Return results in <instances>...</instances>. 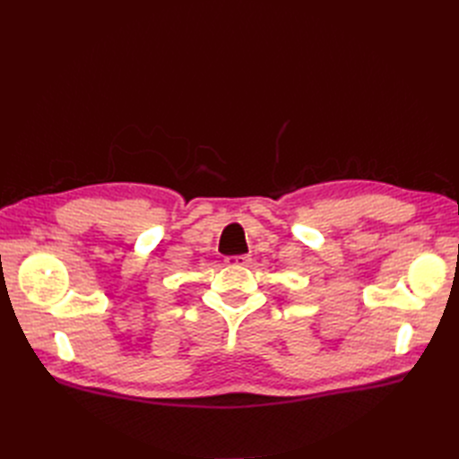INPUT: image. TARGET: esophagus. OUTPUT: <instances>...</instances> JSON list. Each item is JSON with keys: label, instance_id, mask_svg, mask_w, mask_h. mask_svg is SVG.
<instances>
[{"label": "esophagus", "instance_id": "obj_1", "mask_svg": "<svg viewBox=\"0 0 459 459\" xmlns=\"http://www.w3.org/2000/svg\"><path fill=\"white\" fill-rule=\"evenodd\" d=\"M251 262V258L245 256V255H238V256H228L226 264L228 266H247V264Z\"/></svg>", "mask_w": 459, "mask_h": 459}]
</instances>
